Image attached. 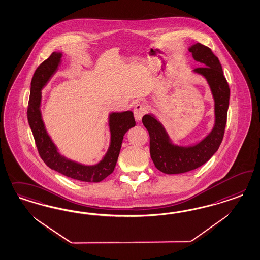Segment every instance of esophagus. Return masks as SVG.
Returning <instances> with one entry per match:
<instances>
[{
    "instance_id": "obj_1",
    "label": "esophagus",
    "mask_w": 260,
    "mask_h": 260,
    "mask_svg": "<svg viewBox=\"0 0 260 260\" xmlns=\"http://www.w3.org/2000/svg\"><path fill=\"white\" fill-rule=\"evenodd\" d=\"M147 107L146 105L144 104H137L135 107H134V118L137 121V122H140L142 120V117L146 114L147 112Z\"/></svg>"
}]
</instances>
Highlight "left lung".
<instances>
[{"label":"left lung","mask_w":260,"mask_h":260,"mask_svg":"<svg viewBox=\"0 0 260 260\" xmlns=\"http://www.w3.org/2000/svg\"><path fill=\"white\" fill-rule=\"evenodd\" d=\"M188 49L193 60L203 66L191 72L202 76L210 87L214 104V124L202 140L185 147L173 141L154 114L148 113L143 116V125L150 134L151 160L156 169L167 174L187 173L205 164L218 150L227 122L230 87L218 58L209 47L199 43Z\"/></svg>","instance_id":"8db88e82"}]
</instances>
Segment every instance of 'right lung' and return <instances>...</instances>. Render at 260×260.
Here are the masks:
<instances>
[{"instance_id":"obj_1","label":"right lung","mask_w":260,"mask_h":260,"mask_svg":"<svg viewBox=\"0 0 260 260\" xmlns=\"http://www.w3.org/2000/svg\"><path fill=\"white\" fill-rule=\"evenodd\" d=\"M63 52L54 51L40 64L31 80L30 98L27 109V120L35 139L40 156L51 170L83 182L98 183L112 173L126 132L135 126L134 113L131 110L110 112L109 114L110 146L102 159L94 165H86L66 157L58 150L47 133L41 112L42 89L58 71L62 63Z\"/></svg>"}]
</instances>
